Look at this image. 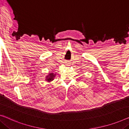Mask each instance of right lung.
<instances>
[{"instance_id": "1", "label": "right lung", "mask_w": 129, "mask_h": 129, "mask_svg": "<svg viewBox=\"0 0 129 129\" xmlns=\"http://www.w3.org/2000/svg\"><path fill=\"white\" fill-rule=\"evenodd\" d=\"M55 74H53V73H50L49 75L46 77V80H48V81H52V80H53L54 77H55Z\"/></svg>"}]
</instances>
